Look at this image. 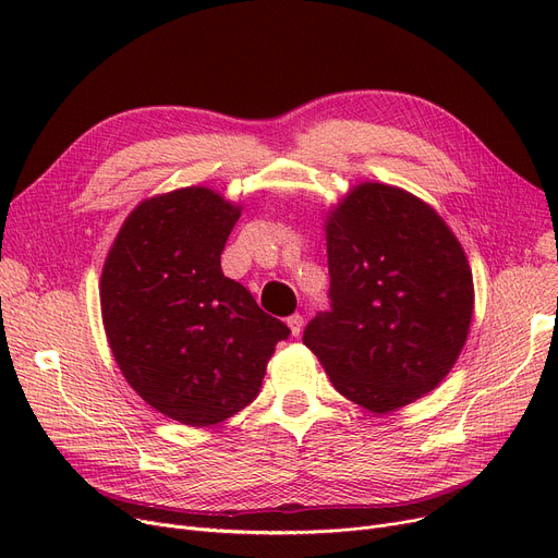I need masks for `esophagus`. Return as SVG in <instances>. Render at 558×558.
Returning <instances> with one entry per match:
<instances>
[{"label": "esophagus", "instance_id": "34e87169", "mask_svg": "<svg viewBox=\"0 0 558 558\" xmlns=\"http://www.w3.org/2000/svg\"><path fill=\"white\" fill-rule=\"evenodd\" d=\"M303 324H305V320H303L301 314H291L287 318V326H289V330H291V335H294V337H299L303 332Z\"/></svg>", "mask_w": 558, "mask_h": 558}]
</instances>
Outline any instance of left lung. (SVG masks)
Returning <instances> with one entry per match:
<instances>
[{
	"mask_svg": "<svg viewBox=\"0 0 558 558\" xmlns=\"http://www.w3.org/2000/svg\"><path fill=\"white\" fill-rule=\"evenodd\" d=\"M330 301L303 343L335 389L375 414L444 383L468 339L473 271L450 226L412 192L360 183L326 217Z\"/></svg>",
	"mask_w": 558,
	"mask_h": 558,
	"instance_id": "1",
	"label": "left lung"
}]
</instances>
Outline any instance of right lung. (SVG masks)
Instances as JSON below:
<instances>
[{"mask_svg":"<svg viewBox=\"0 0 558 558\" xmlns=\"http://www.w3.org/2000/svg\"><path fill=\"white\" fill-rule=\"evenodd\" d=\"M242 205L210 187L144 198L104 262V330L133 391L171 421L217 425L259 393L282 320L223 276Z\"/></svg>","mask_w":558,"mask_h":558,"instance_id":"add662e5","label":"right lung"}]
</instances>
